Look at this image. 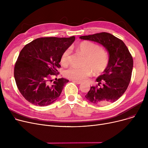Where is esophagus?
Here are the masks:
<instances>
[{"instance_id":"34e87169","label":"esophagus","mask_w":148,"mask_h":148,"mask_svg":"<svg viewBox=\"0 0 148 148\" xmlns=\"http://www.w3.org/2000/svg\"><path fill=\"white\" fill-rule=\"evenodd\" d=\"M73 82H75V83H76L77 84H81V83H82V82H80V81H78V80H72Z\"/></svg>"}]
</instances>
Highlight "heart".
<instances>
[{
    "instance_id": "heart-1",
    "label": "heart",
    "mask_w": 148,
    "mask_h": 148,
    "mask_svg": "<svg viewBox=\"0 0 148 148\" xmlns=\"http://www.w3.org/2000/svg\"><path fill=\"white\" fill-rule=\"evenodd\" d=\"M75 50L86 56L84 67L73 66L65 72L67 78L75 80H86L93 74L99 75L104 72L109 63V56L106 50L100 48L95 43L83 41L75 46ZM70 50L66 49L60 56V62L63 66L69 64Z\"/></svg>"
}]
</instances>
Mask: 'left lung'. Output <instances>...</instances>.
Masks as SVG:
<instances>
[{
  "label": "left lung",
  "mask_w": 148,
  "mask_h": 148,
  "mask_svg": "<svg viewBox=\"0 0 148 148\" xmlns=\"http://www.w3.org/2000/svg\"><path fill=\"white\" fill-rule=\"evenodd\" d=\"M82 40L103 45L109 53V63L103 74L96 81L103 87H90L85 95L94 104L106 105L117 101L125 92L131 80L133 59L127 47L121 40L107 32L82 36Z\"/></svg>",
  "instance_id": "8db88e82"
}]
</instances>
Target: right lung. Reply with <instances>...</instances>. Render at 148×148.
I'll return each instance as SVG.
<instances>
[{
	"label": "right lung",
	"instance_id": "1",
	"mask_svg": "<svg viewBox=\"0 0 148 148\" xmlns=\"http://www.w3.org/2000/svg\"><path fill=\"white\" fill-rule=\"evenodd\" d=\"M75 40L69 38L44 37L26 44L21 50L14 66L17 86L27 101L39 106L52 104L59 97L68 80L55 79L63 52Z\"/></svg>",
	"mask_w": 148,
	"mask_h": 148
}]
</instances>
